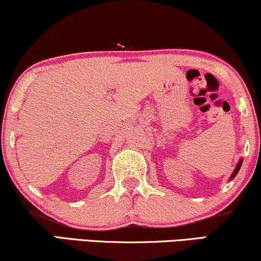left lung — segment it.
<instances>
[{
	"label": "left lung",
	"instance_id": "obj_1",
	"mask_svg": "<svg viewBox=\"0 0 261 261\" xmlns=\"http://www.w3.org/2000/svg\"><path fill=\"white\" fill-rule=\"evenodd\" d=\"M241 165H242V160H240V161H239V164H237L236 169H235V171H233L232 176H231V178H230V179H232V178L236 176V174H237V172H239V171H240V169H241Z\"/></svg>",
	"mask_w": 261,
	"mask_h": 261
}]
</instances>
